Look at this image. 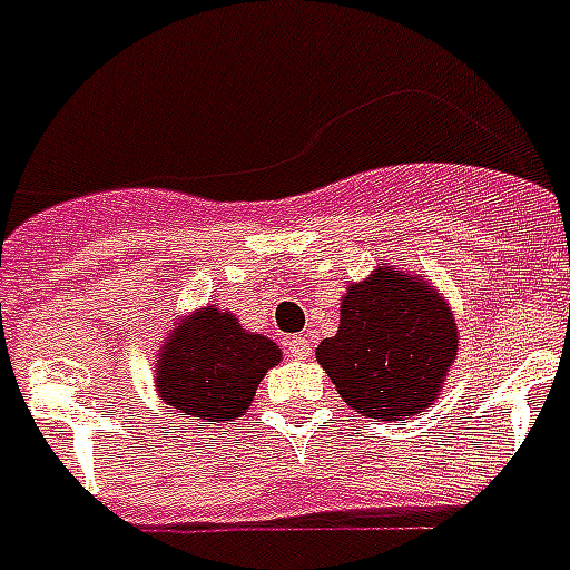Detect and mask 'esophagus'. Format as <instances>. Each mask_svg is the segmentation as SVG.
<instances>
[{"label": "esophagus", "instance_id": "1", "mask_svg": "<svg viewBox=\"0 0 570 570\" xmlns=\"http://www.w3.org/2000/svg\"><path fill=\"white\" fill-rule=\"evenodd\" d=\"M286 347H289V353L298 358H307L309 353H313V347H309V338H304V336H293L289 342H286Z\"/></svg>", "mask_w": 570, "mask_h": 570}]
</instances>
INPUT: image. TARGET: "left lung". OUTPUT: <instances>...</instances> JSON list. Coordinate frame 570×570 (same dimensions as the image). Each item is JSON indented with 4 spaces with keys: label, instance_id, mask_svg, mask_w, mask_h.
Wrapping results in <instances>:
<instances>
[{
    "label": "left lung",
    "instance_id": "1",
    "mask_svg": "<svg viewBox=\"0 0 570 570\" xmlns=\"http://www.w3.org/2000/svg\"><path fill=\"white\" fill-rule=\"evenodd\" d=\"M455 353V318L440 295L385 266L347 289L338 333L315 356L362 417L400 420L434 403Z\"/></svg>",
    "mask_w": 570,
    "mask_h": 570
}]
</instances>
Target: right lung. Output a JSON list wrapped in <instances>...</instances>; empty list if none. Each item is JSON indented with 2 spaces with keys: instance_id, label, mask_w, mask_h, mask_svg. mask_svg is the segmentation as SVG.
<instances>
[{
  "instance_id": "obj_1",
  "label": "right lung",
  "mask_w": 570,
  "mask_h": 570,
  "mask_svg": "<svg viewBox=\"0 0 570 570\" xmlns=\"http://www.w3.org/2000/svg\"><path fill=\"white\" fill-rule=\"evenodd\" d=\"M281 362L277 344L255 336L228 313H194L167 338L159 362V394L181 414L223 423L248 409L263 374Z\"/></svg>"
}]
</instances>
